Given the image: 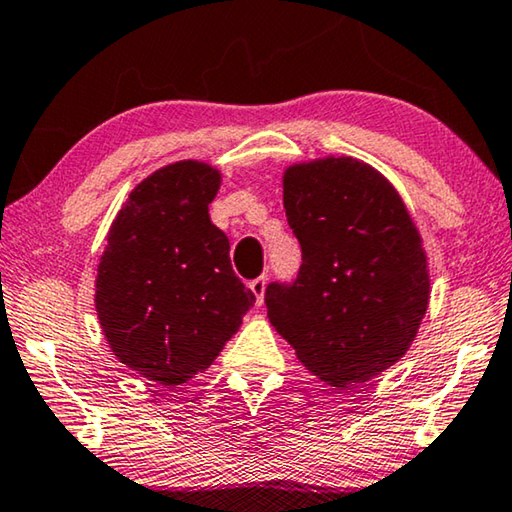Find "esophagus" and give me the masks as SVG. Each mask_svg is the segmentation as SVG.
I'll use <instances>...</instances> for the list:
<instances>
[{
	"mask_svg": "<svg viewBox=\"0 0 512 512\" xmlns=\"http://www.w3.org/2000/svg\"><path fill=\"white\" fill-rule=\"evenodd\" d=\"M266 275H259V278H255L253 282H250V289H253V294H255V298H257V305H262V300H264V291H266Z\"/></svg>",
	"mask_w": 512,
	"mask_h": 512,
	"instance_id": "34e87169",
	"label": "esophagus"
}]
</instances>
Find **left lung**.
<instances>
[{"label":"left lung","instance_id":"1","mask_svg":"<svg viewBox=\"0 0 512 512\" xmlns=\"http://www.w3.org/2000/svg\"><path fill=\"white\" fill-rule=\"evenodd\" d=\"M296 280L266 287L271 326L332 387L364 383L408 351L428 307L426 253L392 184L351 157L287 168Z\"/></svg>","mask_w":512,"mask_h":512}]
</instances>
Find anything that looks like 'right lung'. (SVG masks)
Instances as JSON below:
<instances>
[{
    "label": "right lung",
    "instance_id": "add662e5",
    "mask_svg": "<svg viewBox=\"0 0 512 512\" xmlns=\"http://www.w3.org/2000/svg\"><path fill=\"white\" fill-rule=\"evenodd\" d=\"M221 173L177 161L129 193L97 266L95 310L116 358L159 385L205 371L255 294L209 218Z\"/></svg>",
    "mask_w": 512,
    "mask_h": 512
}]
</instances>
